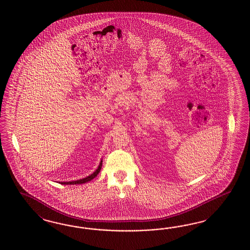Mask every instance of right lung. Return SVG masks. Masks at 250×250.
<instances>
[{
	"mask_svg": "<svg viewBox=\"0 0 250 250\" xmlns=\"http://www.w3.org/2000/svg\"><path fill=\"white\" fill-rule=\"evenodd\" d=\"M102 165H103V160H101V162H100V165H99L98 167H97V169L92 173V174L89 175L88 177H86V178H83V179H81V180H77V181H74V182H60V183L61 184H64V185H71V184H83V183H85V182H91L92 179H94L97 175L99 174V172L101 171V168H102Z\"/></svg>",
	"mask_w": 250,
	"mask_h": 250,
	"instance_id": "right-lung-1",
	"label": "right lung"
}]
</instances>
